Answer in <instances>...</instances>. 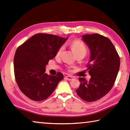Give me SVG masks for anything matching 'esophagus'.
Masks as SVG:
<instances>
[{
    "mask_svg": "<svg viewBox=\"0 0 130 130\" xmlns=\"http://www.w3.org/2000/svg\"><path fill=\"white\" fill-rule=\"evenodd\" d=\"M66 79L68 80H72L73 78L72 76H66Z\"/></svg>",
    "mask_w": 130,
    "mask_h": 130,
    "instance_id": "obj_1",
    "label": "esophagus"
}]
</instances>
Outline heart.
Listing matches in <instances>:
<instances>
[{
	"label": "heart",
	"mask_w": 130,
	"mask_h": 130,
	"mask_svg": "<svg viewBox=\"0 0 130 130\" xmlns=\"http://www.w3.org/2000/svg\"><path fill=\"white\" fill-rule=\"evenodd\" d=\"M71 47L73 52L75 54V55H82L83 57L87 54V48L85 46V44L83 43L82 41L79 40H73L71 42ZM64 48V46L62 45V46L58 48L57 51L56 55L57 56H59L62 51Z\"/></svg>",
	"instance_id": "b5f03b06"
}]
</instances>
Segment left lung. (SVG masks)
<instances>
[{"label":"left lung","instance_id":"1","mask_svg":"<svg viewBox=\"0 0 130 130\" xmlns=\"http://www.w3.org/2000/svg\"><path fill=\"white\" fill-rule=\"evenodd\" d=\"M82 37L90 50L87 67L91 78L87 81L79 77L80 84L76 91L81 99L90 102L101 99L111 89L118 73L120 58L113 44L106 37L95 33Z\"/></svg>","mask_w":130,"mask_h":130}]
</instances>
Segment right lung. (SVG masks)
Masks as SVG:
<instances>
[{
    "label": "right lung",
    "instance_id": "add662e5",
    "mask_svg": "<svg viewBox=\"0 0 130 130\" xmlns=\"http://www.w3.org/2000/svg\"><path fill=\"white\" fill-rule=\"evenodd\" d=\"M67 38L38 33L17 48L14 57V77L19 89L35 101L47 99L54 91L63 75L45 73V66L55 57L57 51Z\"/></svg>",
    "mask_w": 130,
    "mask_h": 130
}]
</instances>
